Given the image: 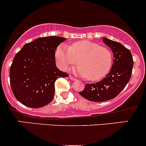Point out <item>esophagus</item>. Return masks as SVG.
I'll return each mask as SVG.
<instances>
[{"mask_svg":"<svg viewBox=\"0 0 146 146\" xmlns=\"http://www.w3.org/2000/svg\"><path fill=\"white\" fill-rule=\"evenodd\" d=\"M69 78H70L71 80H76V78H75L74 77H73L72 76H70V75L69 76Z\"/></svg>","mask_w":146,"mask_h":146,"instance_id":"obj_1","label":"esophagus"}]
</instances>
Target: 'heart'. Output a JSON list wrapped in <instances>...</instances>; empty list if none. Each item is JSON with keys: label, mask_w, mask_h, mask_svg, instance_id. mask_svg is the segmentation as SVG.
Wrapping results in <instances>:
<instances>
[{"label": "heart", "mask_w": 146, "mask_h": 146, "mask_svg": "<svg viewBox=\"0 0 146 146\" xmlns=\"http://www.w3.org/2000/svg\"><path fill=\"white\" fill-rule=\"evenodd\" d=\"M56 58L63 70L77 64L78 61L80 65L73 70L90 81L105 77L113 64L112 53L108 48L88 40L74 42L70 46L61 44L56 51Z\"/></svg>", "instance_id": "heart-1"}]
</instances>
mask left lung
Returning a JSON list of instances; mask_svg holds the SVG:
<instances>
[{"label": "left lung", "mask_w": 146, "mask_h": 146, "mask_svg": "<svg viewBox=\"0 0 146 146\" xmlns=\"http://www.w3.org/2000/svg\"><path fill=\"white\" fill-rule=\"evenodd\" d=\"M102 40L114 54L111 70L100 81L86 84L85 89L79 92L85 99L96 102L115 98L129 82L133 66L132 54L128 48L107 37H102Z\"/></svg>", "instance_id": "8db88e82"}]
</instances>
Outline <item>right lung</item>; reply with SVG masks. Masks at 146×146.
<instances>
[{
	"label": "right lung",
	"mask_w": 146,
	"mask_h": 146,
	"mask_svg": "<svg viewBox=\"0 0 146 146\" xmlns=\"http://www.w3.org/2000/svg\"><path fill=\"white\" fill-rule=\"evenodd\" d=\"M66 39L61 36L39 37L26 44L16 54L10 66V86L20 102L31 108L46 105L54 97V83L68 76L56 66L58 46Z\"/></svg>",
	"instance_id": "right-lung-1"
}]
</instances>
